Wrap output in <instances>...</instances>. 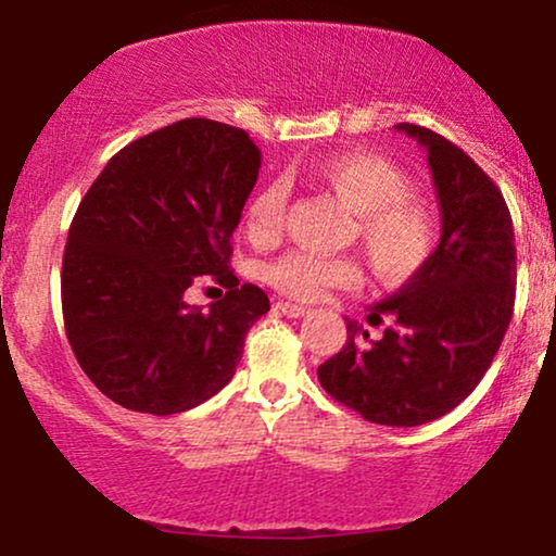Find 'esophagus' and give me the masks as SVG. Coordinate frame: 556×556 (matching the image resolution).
Masks as SVG:
<instances>
[{
	"mask_svg": "<svg viewBox=\"0 0 556 556\" xmlns=\"http://www.w3.org/2000/svg\"><path fill=\"white\" fill-rule=\"evenodd\" d=\"M277 311L285 313L287 318H302V315L311 313V307L298 305V302H277Z\"/></svg>",
	"mask_w": 556,
	"mask_h": 556,
	"instance_id": "34e87169",
	"label": "esophagus"
}]
</instances>
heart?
<instances>
[{
    "instance_id": "heart-1",
    "label": "heart",
    "mask_w": 556,
    "mask_h": 556,
    "mask_svg": "<svg viewBox=\"0 0 556 556\" xmlns=\"http://www.w3.org/2000/svg\"><path fill=\"white\" fill-rule=\"evenodd\" d=\"M313 174L356 213V230L379 277L400 282L424 269L439 241V226L431 207L413 194L403 168L379 153L343 151L318 161ZM285 207L287 192L279 181L258 187L243 215L249 241H277ZM264 279L287 298L311 302L336 287L359 285L362 266L351 256H318L294 249L266 264Z\"/></svg>"
}]
</instances>
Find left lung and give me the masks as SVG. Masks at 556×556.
Instances as JSON below:
<instances>
[{
  "instance_id": "1",
  "label": "left lung",
  "mask_w": 556,
  "mask_h": 556,
  "mask_svg": "<svg viewBox=\"0 0 556 556\" xmlns=\"http://www.w3.org/2000/svg\"><path fill=\"white\" fill-rule=\"evenodd\" d=\"M397 130L428 151L441 205V241L424 269L377 302L392 315L379 341L346 323V343L318 367L323 390L364 420L420 426L454 410L501 349L516 302V238L495 181L459 146L420 125Z\"/></svg>"
}]
</instances>
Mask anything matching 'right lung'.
Returning a JSON list of instances; mask_svg holds the SVG:
<instances>
[{
    "label": "right lung",
    "instance_id": "1",
    "mask_svg": "<svg viewBox=\"0 0 556 556\" xmlns=\"http://www.w3.org/2000/svg\"><path fill=\"white\" fill-rule=\"evenodd\" d=\"M258 168L249 132L187 117L117 151L84 194L63 251V326L112 403L174 416L233 379L245 333L269 311L262 287L228 269ZM202 276L227 287L210 312L184 302Z\"/></svg>",
    "mask_w": 556,
    "mask_h": 556
}]
</instances>
